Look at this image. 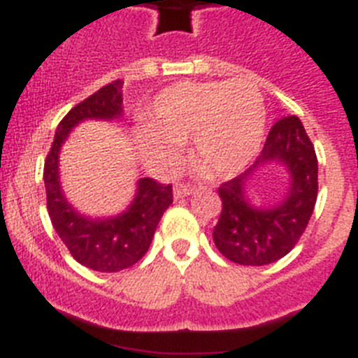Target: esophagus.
<instances>
[{"label":"esophagus","mask_w":358,"mask_h":358,"mask_svg":"<svg viewBox=\"0 0 358 358\" xmlns=\"http://www.w3.org/2000/svg\"><path fill=\"white\" fill-rule=\"evenodd\" d=\"M192 192H194V189L189 188V186L177 185L176 188H173V199H176V201H181V199H185V197H188V195H192Z\"/></svg>","instance_id":"esophagus-1"}]
</instances>
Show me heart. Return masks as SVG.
Listing matches in <instances>:
<instances>
[{
	"label": "heart",
	"instance_id": "b5f03b06",
	"mask_svg": "<svg viewBox=\"0 0 358 358\" xmlns=\"http://www.w3.org/2000/svg\"><path fill=\"white\" fill-rule=\"evenodd\" d=\"M265 100L249 78L229 82H179L156 94L147 127L136 143L147 166L170 172L181 161V143L199 172L226 179L242 172L260 150L265 134Z\"/></svg>",
	"mask_w": 358,
	"mask_h": 358
}]
</instances>
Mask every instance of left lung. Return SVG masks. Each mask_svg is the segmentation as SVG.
I'll return each mask as SVG.
<instances>
[{
    "label": "left lung",
    "mask_w": 358,
    "mask_h": 358,
    "mask_svg": "<svg viewBox=\"0 0 358 358\" xmlns=\"http://www.w3.org/2000/svg\"><path fill=\"white\" fill-rule=\"evenodd\" d=\"M267 166L285 169L286 192L274 205H256L248 195L252 179ZM222 211L213 242L227 260L268 265L289 255L314 213L317 199V157L301 120L276 122L251 169L218 188Z\"/></svg>",
    "instance_id": "left-lung-1"
}]
</instances>
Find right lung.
Listing matches in <instances>:
<instances>
[{
  "label": "right lung",
  "mask_w": 358,
  "mask_h": 358,
  "mask_svg": "<svg viewBox=\"0 0 358 358\" xmlns=\"http://www.w3.org/2000/svg\"><path fill=\"white\" fill-rule=\"evenodd\" d=\"M122 80L110 82L73 107L59 123L52 150L44 161L46 206L57 235L78 264L100 273H118L141 260L150 248L161 217L172 204V186L157 185L150 177L138 179L131 204L109 217L80 213L62 189L59 161L69 134L90 120L122 122Z\"/></svg>",
  "instance_id": "1"
}]
</instances>
